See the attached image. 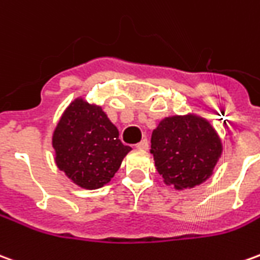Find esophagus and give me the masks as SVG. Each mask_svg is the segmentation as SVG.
<instances>
[{
    "instance_id": "34e87169",
    "label": "esophagus",
    "mask_w": 260,
    "mask_h": 260,
    "mask_svg": "<svg viewBox=\"0 0 260 260\" xmlns=\"http://www.w3.org/2000/svg\"><path fill=\"white\" fill-rule=\"evenodd\" d=\"M136 148L138 149H143V150H146V149H149V142L148 139H142L139 143H136L135 145Z\"/></svg>"
}]
</instances>
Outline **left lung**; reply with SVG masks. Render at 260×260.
Listing matches in <instances>:
<instances>
[{
  "label": "left lung",
  "instance_id": "8db88e82",
  "mask_svg": "<svg viewBox=\"0 0 260 260\" xmlns=\"http://www.w3.org/2000/svg\"><path fill=\"white\" fill-rule=\"evenodd\" d=\"M150 153L163 181L177 190L193 188L210 177L222 153L212 125L194 114L161 119L152 132Z\"/></svg>",
  "mask_w": 260,
  "mask_h": 260
}]
</instances>
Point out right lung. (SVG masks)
Instances as JSON below:
<instances>
[{
  "mask_svg": "<svg viewBox=\"0 0 260 260\" xmlns=\"http://www.w3.org/2000/svg\"><path fill=\"white\" fill-rule=\"evenodd\" d=\"M54 161L81 188L110 183L131 150L119 141L117 126L100 105L76 99L66 108L52 136Z\"/></svg>",
  "mask_w": 260,
  "mask_h": 260,
  "instance_id": "obj_1",
  "label": "right lung"
}]
</instances>
